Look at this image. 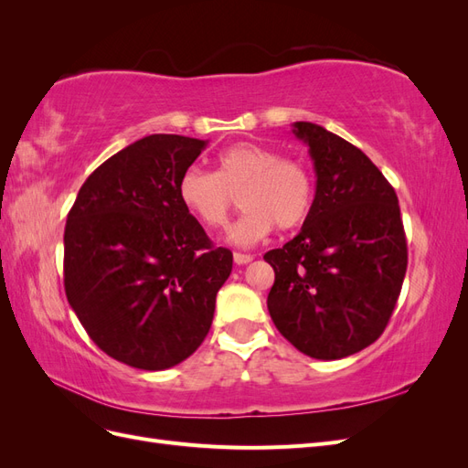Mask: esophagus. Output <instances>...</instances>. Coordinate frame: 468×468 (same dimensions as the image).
I'll use <instances>...</instances> for the list:
<instances>
[{"label":"esophagus","mask_w":468,"mask_h":468,"mask_svg":"<svg viewBox=\"0 0 468 468\" xmlns=\"http://www.w3.org/2000/svg\"><path fill=\"white\" fill-rule=\"evenodd\" d=\"M251 260H253V256H250V253H239V251L234 253V261H236L238 265H246V263H250Z\"/></svg>","instance_id":"obj_1"}]
</instances>
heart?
I'll use <instances>...</instances> for the list:
<instances>
[{"label":"heart","mask_w":468,"mask_h":468,"mask_svg":"<svg viewBox=\"0 0 468 468\" xmlns=\"http://www.w3.org/2000/svg\"><path fill=\"white\" fill-rule=\"evenodd\" d=\"M177 195L187 212L212 230L224 229L236 207L246 208L229 232L238 246H253L277 226H301L314 205V177L301 160L282 158L271 148L238 143L224 148L215 174L189 167L177 181Z\"/></svg>","instance_id":"heart-1"}]
</instances>
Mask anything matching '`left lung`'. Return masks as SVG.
Segmentation results:
<instances>
[{
    "label": "left lung",
    "mask_w": 468,
    "mask_h": 468,
    "mask_svg": "<svg viewBox=\"0 0 468 468\" xmlns=\"http://www.w3.org/2000/svg\"><path fill=\"white\" fill-rule=\"evenodd\" d=\"M316 172L314 205L301 232L267 251L275 282L267 308L277 330L314 359L371 346L392 316L408 265L399 197L347 140L294 122Z\"/></svg>",
    "instance_id": "8db88e82"
}]
</instances>
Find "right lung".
<instances>
[{"label": "right lung", "instance_id": "add662e5", "mask_svg": "<svg viewBox=\"0 0 468 468\" xmlns=\"http://www.w3.org/2000/svg\"><path fill=\"white\" fill-rule=\"evenodd\" d=\"M205 146L140 138L95 169L68 212V303L99 349L136 369H169L195 353L232 271V251L212 246L177 195Z\"/></svg>", "mask_w": 468, "mask_h": 468}]
</instances>
